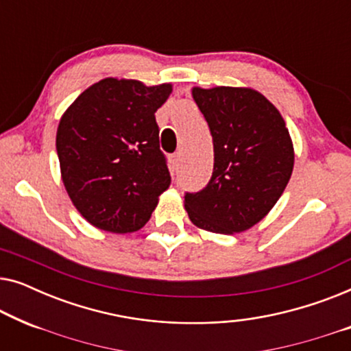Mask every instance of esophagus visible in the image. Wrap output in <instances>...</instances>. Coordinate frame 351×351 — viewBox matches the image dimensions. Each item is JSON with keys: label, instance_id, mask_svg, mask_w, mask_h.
<instances>
[{"label": "esophagus", "instance_id": "34e87169", "mask_svg": "<svg viewBox=\"0 0 351 351\" xmlns=\"http://www.w3.org/2000/svg\"><path fill=\"white\" fill-rule=\"evenodd\" d=\"M171 165H172V167H174V169L179 167V165H180V152H177L171 156Z\"/></svg>", "mask_w": 351, "mask_h": 351}]
</instances>
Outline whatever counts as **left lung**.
I'll return each mask as SVG.
<instances>
[{
	"label": "left lung",
	"instance_id": "obj_1",
	"mask_svg": "<svg viewBox=\"0 0 351 351\" xmlns=\"http://www.w3.org/2000/svg\"><path fill=\"white\" fill-rule=\"evenodd\" d=\"M214 143L213 177L203 190L185 193L196 227L232 234L270 213L291 179L294 148L275 105L257 90L219 86L193 88Z\"/></svg>",
	"mask_w": 351,
	"mask_h": 351
}]
</instances>
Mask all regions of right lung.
I'll return each mask as SVG.
<instances>
[{
    "label": "right lung",
    "instance_id": "right-lung-1",
    "mask_svg": "<svg viewBox=\"0 0 351 351\" xmlns=\"http://www.w3.org/2000/svg\"><path fill=\"white\" fill-rule=\"evenodd\" d=\"M171 84L105 78L78 95L57 128L56 148L71 203L105 232H137L171 185L155 112Z\"/></svg>",
    "mask_w": 351,
    "mask_h": 351
}]
</instances>
